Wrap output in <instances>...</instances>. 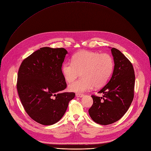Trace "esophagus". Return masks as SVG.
Returning <instances> with one entry per match:
<instances>
[{
    "instance_id": "34e87169",
    "label": "esophagus",
    "mask_w": 151,
    "mask_h": 151,
    "mask_svg": "<svg viewBox=\"0 0 151 151\" xmlns=\"http://www.w3.org/2000/svg\"><path fill=\"white\" fill-rule=\"evenodd\" d=\"M76 96L78 97H82L84 96L83 94H80V93H76Z\"/></svg>"
}]
</instances>
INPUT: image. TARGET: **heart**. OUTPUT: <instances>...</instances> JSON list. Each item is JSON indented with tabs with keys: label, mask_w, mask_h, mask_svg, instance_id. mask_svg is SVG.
I'll list each match as a JSON object with an SVG mask.
<instances>
[{
	"label": "heart",
	"mask_w": 151,
	"mask_h": 151,
	"mask_svg": "<svg viewBox=\"0 0 151 151\" xmlns=\"http://www.w3.org/2000/svg\"><path fill=\"white\" fill-rule=\"evenodd\" d=\"M71 62L62 65V73L67 83L73 81L81 73L82 78L71 84L68 89L76 93H84L92 88H99L106 83L112 75L114 62L108 54L82 50L71 58Z\"/></svg>",
	"instance_id": "obj_1"
}]
</instances>
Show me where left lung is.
I'll return each mask as SVG.
<instances>
[{"instance_id":"left-lung-1","label":"left lung","mask_w":151,"mask_h":151,"mask_svg":"<svg viewBox=\"0 0 151 151\" xmlns=\"http://www.w3.org/2000/svg\"><path fill=\"white\" fill-rule=\"evenodd\" d=\"M114 60V70L110 81L99 93L102 97L92 95L93 104L89 109L91 118L96 123L107 125L125 114L134 98V71L132 63L122 52L111 49Z\"/></svg>"}]
</instances>
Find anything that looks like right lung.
<instances>
[{
	"mask_svg": "<svg viewBox=\"0 0 151 151\" xmlns=\"http://www.w3.org/2000/svg\"><path fill=\"white\" fill-rule=\"evenodd\" d=\"M67 51L64 48H40L22 62L17 89L26 112L35 122L51 125L59 121L74 93H63L67 83L62 66Z\"/></svg>",
	"mask_w": 151,
	"mask_h": 151,
	"instance_id": "1",
	"label": "right lung"
}]
</instances>
